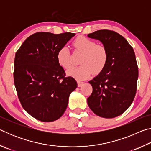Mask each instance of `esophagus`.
<instances>
[{
	"label": "esophagus",
	"instance_id": "34e87169",
	"mask_svg": "<svg viewBox=\"0 0 151 151\" xmlns=\"http://www.w3.org/2000/svg\"><path fill=\"white\" fill-rule=\"evenodd\" d=\"M84 83L83 81H77V85H78V87H81V86L83 85Z\"/></svg>",
	"mask_w": 151,
	"mask_h": 151
}]
</instances>
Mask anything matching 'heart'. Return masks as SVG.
I'll return each mask as SVG.
<instances>
[{"mask_svg": "<svg viewBox=\"0 0 151 151\" xmlns=\"http://www.w3.org/2000/svg\"><path fill=\"white\" fill-rule=\"evenodd\" d=\"M73 46L75 52L83 53L80 59L82 65L68 70V76L83 80L90 77L94 73L96 75L101 73L106 67L109 60V52L104 45L96 44L94 40L80 36L74 40ZM57 60L58 65L63 68L68 69L72 67L70 52L65 46L58 50Z\"/></svg>", "mask_w": 151, "mask_h": 151, "instance_id": "1", "label": "heart"}]
</instances>
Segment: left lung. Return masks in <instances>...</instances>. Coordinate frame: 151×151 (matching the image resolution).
I'll return each mask as SVG.
<instances>
[{
    "label": "left lung",
    "mask_w": 151,
    "mask_h": 151,
    "mask_svg": "<svg viewBox=\"0 0 151 151\" xmlns=\"http://www.w3.org/2000/svg\"><path fill=\"white\" fill-rule=\"evenodd\" d=\"M88 37L100 40L109 52L106 67L89 81L93 93L88 105L96 115L114 118L131 106L137 93L139 69L134 50L113 30H99Z\"/></svg>",
    "instance_id": "1"
}]
</instances>
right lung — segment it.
<instances>
[{"label":"right lung","instance_id":"obj_1","mask_svg":"<svg viewBox=\"0 0 151 151\" xmlns=\"http://www.w3.org/2000/svg\"><path fill=\"white\" fill-rule=\"evenodd\" d=\"M75 33L39 32L30 35L17 51L14 83L19 99L30 115L42 122L62 116L70 93L77 87L58 65L57 52Z\"/></svg>","mask_w":151,"mask_h":151}]
</instances>
